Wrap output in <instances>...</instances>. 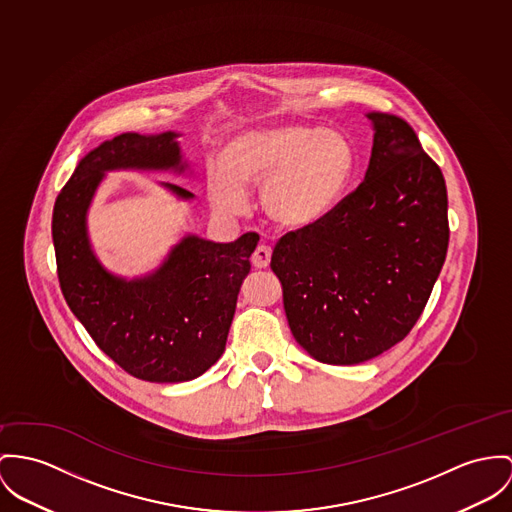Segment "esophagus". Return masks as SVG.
I'll return each mask as SVG.
<instances>
[{
	"label": "esophagus",
	"mask_w": 512,
	"mask_h": 512,
	"mask_svg": "<svg viewBox=\"0 0 512 512\" xmlns=\"http://www.w3.org/2000/svg\"><path fill=\"white\" fill-rule=\"evenodd\" d=\"M271 255H273V249L269 245H259L253 255H251V263L253 267L257 269H267L269 263H271Z\"/></svg>",
	"instance_id": "esophagus-1"
}]
</instances>
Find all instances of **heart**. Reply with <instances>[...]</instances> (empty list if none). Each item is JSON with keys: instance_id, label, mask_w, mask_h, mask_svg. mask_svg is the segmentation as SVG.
I'll return each mask as SVG.
<instances>
[{"instance_id": "heart-1", "label": "heart", "mask_w": 512, "mask_h": 512, "mask_svg": "<svg viewBox=\"0 0 512 512\" xmlns=\"http://www.w3.org/2000/svg\"><path fill=\"white\" fill-rule=\"evenodd\" d=\"M222 165L206 171L212 204L228 214L245 206V185H265L263 208L282 228H308L343 197L354 169L349 142L319 124H286L232 138Z\"/></svg>"}]
</instances>
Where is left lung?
<instances>
[{"instance_id":"obj_1","label":"left lung","mask_w":512,"mask_h":512,"mask_svg":"<svg viewBox=\"0 0 512 512\" xmlns=\"http://www.w3.org/2000/svg\"><path fill=\"white\" fill-rule=\"evenodd\" d=\"M364 181L319 222L276 241L294 339L325 364H358L403 341L423 314L448 251L440 167L403 118L368 113Z\"/></svg>"}]
</instances>
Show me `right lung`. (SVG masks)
Returning <instances> with one entry per match:
<instances>
[{
  "label": "right lung",
  "mask_w": 512,
  "mask_h": 512,
  "mask_svg": "<svg viewBox=\"0 0 512 512\" xmlns=\"http://www.w3.org/2000/svg\"><path fill=\"white\" fill-rule=\"evenodd\" d=\"M175 138V132H126L103 142L79 161L52 212L56 271L70 310L126 374L158 384L198 378L222 356L259 241L255 232L232 243L185 237L158 273L130 282L99 265L85 234V212L99 181L126 167L183 171ZM167 187L193 197L179 185Z\"/></svg>",
  "instance_id": "1"
}]
</instances>
